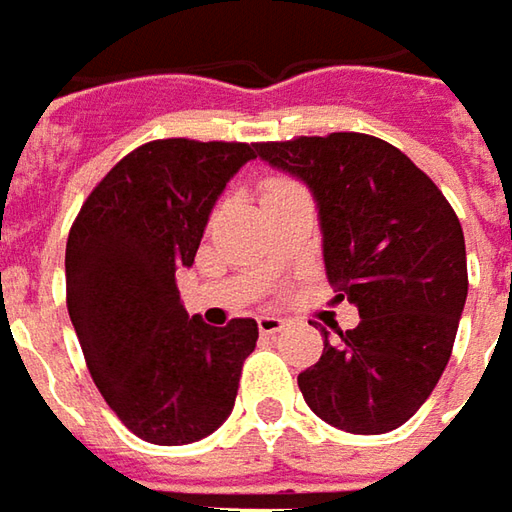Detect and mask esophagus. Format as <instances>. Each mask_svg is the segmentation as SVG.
I'll return each instance as SVG.
<instances>
[{
	"instance_id": "obj_1",
	"label": "esophagus",
	"mask_w": 512,
	"mask_h": 512,
	"mask_svg": "<svg viewBox=\"0 0 512 512\" xmlns=\"http://www.w3.org/2000/svg\"><path fill=\"white\" fill-rule=\"evenodd\" d=\"M256 321H259V332H262V335H276V332H281V329L287 327V321H284L281 315H270V312H267V315H259Z\"/></svg>"
}]
</instances>
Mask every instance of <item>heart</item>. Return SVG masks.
I'll use <instances>...</instances> for the list:
<instances>
[{"instance_id": "1", "label": "heart", "mask_w": 512, "mask_h": 512, "mask_svg": "<svg viewBox=\"0 0 512 512\" xmlns=\"http://www.w3.org/2000/svg\"><path fill=\"white\" fill-rule=\"evenodd\" d=\"M279 188H287V183H270L267 185V194H273V191H279Z\"/></svg>"}]
</instances>
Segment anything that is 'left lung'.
<instances>
[{"label": "left lung", "instance_id": "obj_1", "mask_svg": "<svg viewBox=\"0 0 512 512\" xmlns=\"http://www.w3.org/2000/svg\"><path fill=\"white\" fill-rule=\"evenodd\" d=\"M256 157L310 188L324 270L358 307L298 375L307 406L349 434H386L434 392L468 298L465 236L437 185L392 143L358 132L259 143Z\"/></svg>", "mask_w": 512, "mask_h": 512}]
</instances>
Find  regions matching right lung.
<instances>
[{"instance_id":"obj_1","label":"right lung","mask_w":512,"mask_h":512,"mask_svg":"<svg viewBox=\"0 0 512 512\" xmlns=\"http://www.w3.org/2000/svg\"><path fill=\"white\" fill-rule=\"evenodd\" d=\"M256 160L248 143L154 140L126 154L81 205L67 239V310L89 375L132 434L188 445L231 417L253 318H188L191 267L216 200Z\"/></svg>"}]
</instances>
